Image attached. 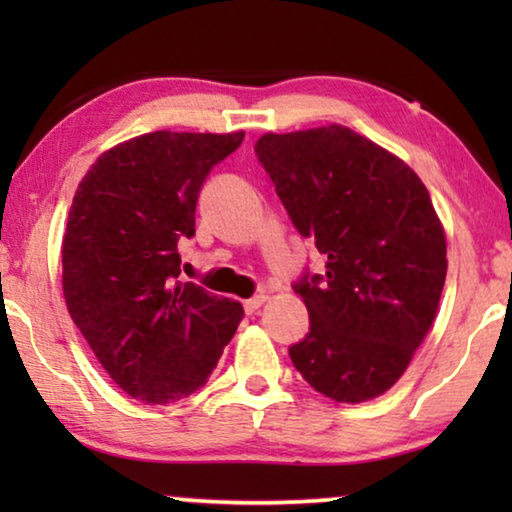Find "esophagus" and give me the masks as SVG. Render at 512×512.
Instances as JSON below:
<instances>
[{"instance_id":"obj_1","label":"esophagus","mask_w":512,"mask_h":512,"mask_svg":"<svg viewBox=\"0 0 512 512\" xmlns=\"http://www.w3.org/2000/svg\"><path fill=\"white\" fill-rule=\"evenodd\" d=\"M263 303H265V296H254V298L244 300V312H247V314H256L258 310H261Z\"/></svg>"}]
</instances>
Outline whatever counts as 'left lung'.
<instances>
[{
    "instance_id": "8db88e82",
    "label": "left lung",
    "mask_w": 512,
    "mask_h": 512,
    "mask_svg": "<svg viewBox=\"0 0 512 512\" xmlns=\"http://www.w3.org/2000/svg\"><path fill=\"white\" fill-rule=\"evenodd\" d=\"M256 158L289 219L326 258L293 284L310 333L289 347L303 380L338 403L394 387L445 286L447 247L429 191L403 160L342 125L263 135Z\"/></svg>"
}]
</instances>
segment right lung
<instances>
[{
    "mask_svg": "<svg viewBox=\"0 0 512 512\" xmlns=\"http://www.w3.org/2000/svg\"><path fill=\"white\" fill-rule=\"evenodd\" d=\"M244 132H167L97 158L76 188L62 242V291L90 349L125 394L174 403L205 387L242 305L179 282L177 244L214 165Z\"/></svg>",
    "mask_w": 512,
    "mask_h": 512,
    "instance_id": "add662e5",
    "label": "right lung"
}]
</instances>
